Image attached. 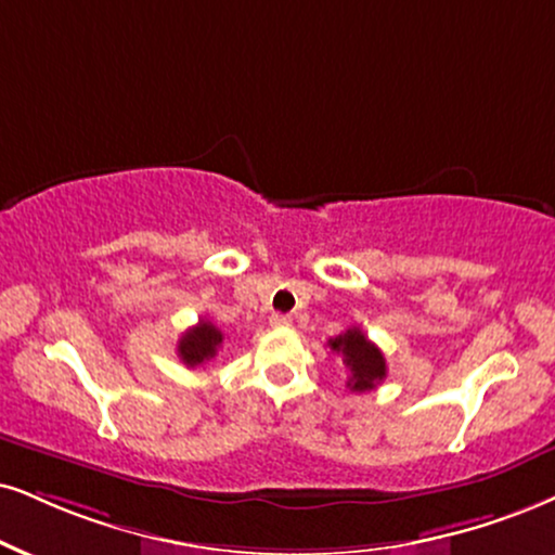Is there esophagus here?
<instances>
[{
  "instance_id": "34e87169",
  "label": "esophagus",
  "mask_w": 555,
  "mask_h": 555,
  "mask_svg": "<svg viewBox=\"0 0 555 555\" xmlns=\"http://www.w3.org/2000/svg\"><path fill=\"white\" fill-rule=\"evenodd\" d=\"M293 324L291 317H285V313H272L270 317V326H275V330H288Z\"/></svg>"
}]
</instances>
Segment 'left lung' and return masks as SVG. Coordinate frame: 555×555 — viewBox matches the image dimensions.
Returning a JSON list of instances; mask_svg holds the SVG:
<instances>
[{
	"mask_svg": "<svg viewBox=\"0 0 555 555\" xmlns=\"http://www.w3.org/2000/svg\"><path fill=\"white\" fill-rule=\"evenodd\" d=\"M330 347L337 354H341V362H345V367L350 371V380H347L350 391H373V388L386 378V358H383V352L365 337V334H362V330H358V326H352V330L339 334V337L330 339Z\"/></svg>",
	"mask_w": 555,
	"mask_h": 555,
	"instance_id": "left-lung-1",
	"label": "left lung"
}]
</instances>
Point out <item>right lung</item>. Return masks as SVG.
<instances>
[{
    "instance_id": "obj_1",
    "label": "right lung",
    "mask_w": 555,
    "mask_h": 555,
    "mask_svg": "<svg viewBox=\"0 0 555 555\" xmlns=\"http://www.w3.org/2000/svg\"><path fill=\"white\" fill-rule=\"evenodd\" d=\"M223 334L218 326L210 324V321H197L193 330L182 334V339L177 341V354L188 367L203 365L205 360L216 358L218 350H221Z\"/></svg>"
}]
</instances>
